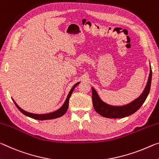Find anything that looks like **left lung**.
Here are the masks:
<instances>
[{"label": "left lung", "mask_w": 159, "mask_h": 159, "mask_svg": "<svg viewBox=\"0 0 159 159\" xmlns=\"http://www.w3.org/2000/svg\"><path fill=\"white\" fill-rule=\"evenodd\" d=\"M152 78V68L150 66V73L149 75H148V81L143 93L137 99H135L132 102L128 103L127 105H122V106H113V105H108L107 103L104 102L100 99L96 90L92 87V100L95 110L102 117L113 118V119L125 117L134 114L135 112H137L141 106L143 105V103L144 102L146 99H147L150 91Z\"/></svg>", "instance_id": "8db88e82"}]
</instances>
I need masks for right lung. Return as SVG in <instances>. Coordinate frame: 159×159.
<instances>
[{"label": "right lung", "mask_w": 159, "mask_h": 159, "mask_svg": "<svg viewBox=\"0 0 159 159\" xmlns=\"http://www.w3.org/2000/svg\"><path fill=\"white\" fill-rule=\"evenodd\" d=\"M80 84V82L77 83V84H75L74 86L72 87V89H70V92L69 93V95H68V96L66 98V100H65V102L64 103V105H62V106L59 108V110H56V111L53 112H50V113H47V114H42V115H38V114H34V113H31V112H28L27 111H25V110H22V108L20 107L18 105H17V103L14 101V100L12 99L13 100V102L15 103V105H16V107L18 108V110L20 111L22 114H24L25 115L27 116V117H30L31 118H33V119L35 120H52V119H55V118H58V117H61V116L64 115L65 113L66 112L67 110H68V107H69V98L70 97V95H71L73 91H74V90L75 87L77 86L78 85Z\"/></svg>", "instance_id": "1"}]
</instances>
